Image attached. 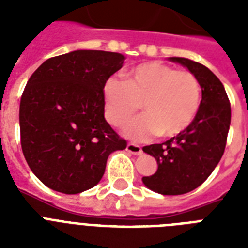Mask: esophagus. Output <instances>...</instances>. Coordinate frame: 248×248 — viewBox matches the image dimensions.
<instances>
[{
  "instance_id": "1",
  "label": "esophagus",
  "mask_w": 248,
  "mask_h": 248,
  "mask_svg": "<svg viewBox=\"0 0 248 248\" xmlns=\"http://www.w3.org/2000/svg\"><path fill=\"white\" fill-rule=\"evenodd\" d=\"M126 151L130 152L131 155H139L143 153V149H141V147L135 143H128L127 147H126Z\"/></svg>"
}]
</instances>
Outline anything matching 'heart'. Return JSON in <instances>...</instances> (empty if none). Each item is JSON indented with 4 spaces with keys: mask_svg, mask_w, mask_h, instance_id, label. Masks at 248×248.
I'll return each instance as SVG.
<instances>
[{
    "mask_svg": "<svg viewBox=\"0 0 248 248\" xmlns=\"http://www.w3.org/2000/svg\"><path fill=\"white\" fill-rule=\"evenodd\" d=\"M103 93L105 118L117 127L131 120L143 103L147 113L124 128V134L134 140L180 134L190 126L201 104L196 76L161 62L140 64L128 72L126 81L107 79Z\"/></svg>",
    "mask_w": 248,
    "mask_h": 248,
    "instance_id": "b5f03b06",
    "label": "heart"
}]
</instances>
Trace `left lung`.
<instances>
[{"label":"left lung","instance_id":"8db88e82","mask_svg":"<svg viewBox=\"0 0 248 248\" xmlns=\"http://www.w3.org/2000/svg\"><path fill=\"white\" fill-rule=\"evenodd\" d=\"M183 64L200 81L202 100L188 128L162 144L143 148L157 159L158 170L143 183L153 192L179 196L192 192L207 179L219 163L231 126V103L223 83L203 64L186 58H170Z\"/></svg>","mask_w":248,"mask_h":248}]
</instances>
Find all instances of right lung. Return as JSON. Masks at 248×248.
I'll return each instance as SVG.
<instances>
[{
  "instance_id": "add662e5",
  "label": "right lung",
  "mask_w": 248,
  "mask_h": 248,
  "mask_svg": "<svg viewBox=\"0 0 248 248\" xmlns=\"http://www.w3.org/2000/svg\"><path fill=\"white\" fill-rule=\"evenodd\" d=\"M124 56L77 50L50 58L28 79L20 100V143L33 173L52 190L77 194L104 175L127 141L104 118V83Z\"/></svg>"
}]
</instances>
